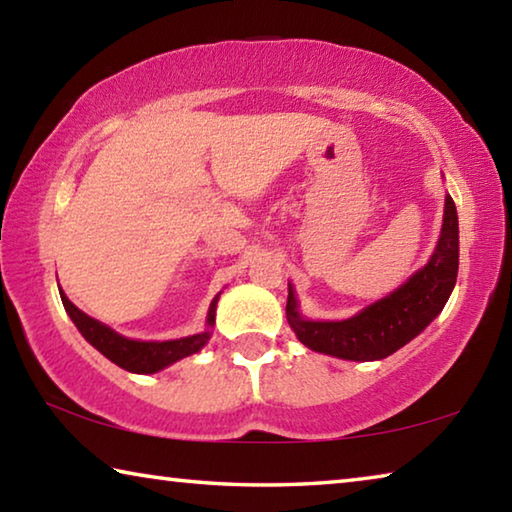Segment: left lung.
Masks as SVG:
<instances>
[{"label":"left lung","mask_w":512,"mask_h":512,"mask_svg":"<svg viewBox=\"0 0 512 512\" xmlns=\"http://www.w3.org/2000/svg\"><path fill=\"white\" fill-rule=\"evenodd\" d=\"M458 275V214L445 196L443 228L427 264L391 296L372 302L345 320H307L289 284L287 320L298 341L314 352L348 361H377L404 348L427 327L452 296Z\"/></svg>","instance_id":"1"}]
</instances>
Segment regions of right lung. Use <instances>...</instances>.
I'll list each match as a JSON object with an SVG mask.
<instances>
[{
  "label": "right lung",
  "instance_id": "right-lung-1",
  "mask_svg": "<svg viewBox=\"0 0 512 512\" xmlns=\"http://www.w3.org/2000/svg\"><path fill=\"white\" fill-rule=\"evenodd\" d=\"M60 300H63V307L69 314V318H72L74 325L79 327L83 339L88 341L92 348H97L103 357L110 359L112 363H117L119 368H124L128 372H137V375H153V372L167 368V366H171V363L189 357V354H196L207 341H210L219 293H216V298L210 305V311H207L205 332L194 334V336H185V339H176V341L126 339V336L117 334L115 329H110L108 325L99 323V320L90 318L88 314H83L79 307L69 302V298L63 291H60Z\"/></svg>",
  "mask_w": 512,
  "mask_h": 512
}]
</instances>
